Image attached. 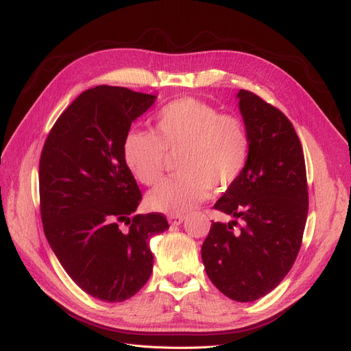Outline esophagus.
Returning a JSON list of instances; mask_svg holds the SVG:
<instances>
[{"label":"esophagus","mask_w":351,"mask_h":351,"mask_svg":"<svg viewBox=\"0 0 351 351\" xmlns=\"http://www.w3.org/2000/svg\"><path fill=\"white\" fill-rule=\"evenodd\" d=\"M184 220H185V216H171V217H169V223H171L172 226L182 224Z\"/></svg>","instance_id":"obj_1"}]
</instances>
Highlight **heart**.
Masks as SVG:
<instances>
[{
	"mask_svg": "<svg viewBox=\"0 0 351 351\" xmlns=\"http://www.w3.org/2000/svg\"><path fill=\"white\" fill-rule=\"evenodd\" d=\"M250 147V134L239 117L182 97L157 112L154 134L131 130L123 138L122 157L140 184L153 186L163 178L167 154L181 153L180 176L166 180L147 197L153 211L180 216L206 201L211 188L232 186L245 171Z\"/></svg>",
	"mask_w": 351,
	"mask_h": 351,
	"instance_id": "obj_1",
	"label": "heart"
}]
</instances>
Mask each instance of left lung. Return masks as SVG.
<instances>
[{
    "label": "left lung",
    "instance_id": "left-lung-1",
    "mask_svg": "<svg viewBox=\"0 0 351 351\" xmlns=\"http://www.w3.org/2000/svg\"><path fill=\"white\" fill-rule=\"evenodd\" d=\"M236 97L250 157L214 204L233 220L211 223L201 258L223 295L254 302L274 290L295 264L308 217V182L302 144L287 117L247 90ZM237 219L243 226L233 231Z\"/></svg>",
    "mask_w": 351,
    "mask_h": 351
}]
</instances>
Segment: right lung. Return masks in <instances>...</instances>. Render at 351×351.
Here are the masks:
<instances>
[{
  "mask_svg": "<svg viewBox=\"0 0 351 351\" xmlns=\"http://www.w3.org/2000/svg\"><path fill=\"white\" fill-rule=\"evenodd\" d=\"M154 100L127 87L88 88L56 119L40 154L45 236L75 285L104 302L127 300L145 285L150 239L169 229L160 213L134 216L141 191L122 157L131 123Z\"/></svg>",
  "mask_w": 351,
  "mask_h": 351,
  "instance_id": "add662e5",
  "label": "right lung"
}]
</instances>
